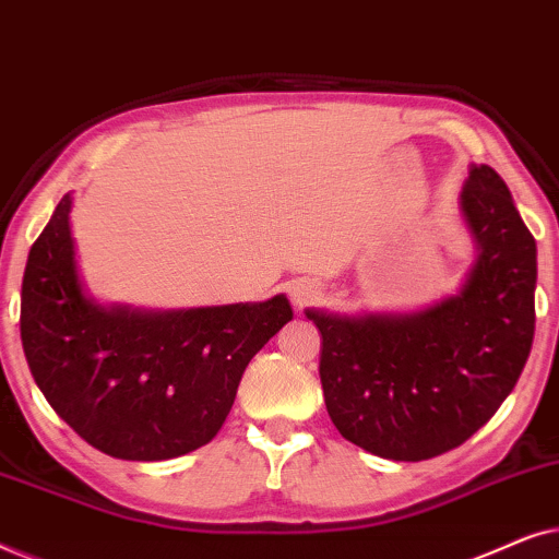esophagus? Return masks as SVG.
Returning a JSON list of instances; mask_svg holds the SVG:
<instances>
[{
	"instance_id": "1",
	"label": "esophagus",
	"mask_w": 559,
	"mask_h": 559,
	"mask_svg": "<svg viewBox=\"0 0 559 559\" xmlns=\"http://www.w3.org/2000/svg\"><path fill=\"white\" fill-rule=\"evenodd\" d=\"M320 289L318 285H312V282H297V285H293V289H289V297H293L295 305H310L312 300H318Z\"/></svg>"
}]
</instances>
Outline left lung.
Returning <instances> with one entry per match:
<instances>
[{"instance_id":"1","label":"left lung","mask_w":559,"mask_h":559,"mask_svg":"<svg viewBox=\"0 0 559 559\" xmlns=\"http://www.w3.org/2000/svg\"><path fill=\"white\" fill-rule=\"evenodd\" d=\"M461 213L478 254L457 295L412 316L305 310L323 335L328 415L366 453L415 463L463 445L530 358L537 241L488 165H471Z\"/></svg>"}]
</instances>
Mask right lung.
I'll list each match as a JSON object with an SVG mask.
<instances>
[{
  "mask_svg": "<svg viewBox=\"0 0 559 559\" xmlns=\"http://www.w3.org/2000/svg\"><path fill=\"white\" fill-rule=\"evenodd\" d=\"M71 203L60 198L22 277L20 333L35 384L106 455L167 461L198 450L226 423L257 350L293 320L289 300L104 308L79 277Z\"/></svg>",
  "mask_w": 559,
  "mask_h": 559,
  "instance_id": "obj_1",
  "label": "right lung"
}]
</instances>
